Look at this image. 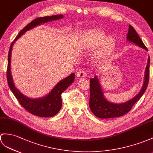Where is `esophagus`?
<instances>
[{
	"mask_svg": "<svg viewBox=\"0 0 153 153\" xmlns=\"http://www.w3.org/2000/svg\"><path fill=\"white\" fill-rule=\"evenodd\" d=\"M85 75H86V74H85L84 71H80L77 73V76L79 78H84L85 76Z\"/></svg>",
	"mask_w": 153,
	"mask_h": 153,
	"instance_id": "34e87169",
	"label": "esophagus"
}]
</instances>
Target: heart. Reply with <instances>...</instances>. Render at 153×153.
I'll use <instances>...</instances> for the list:
<instances>
[{
  "label": "heart",
  "mask_w": 153,
  "mask_h": 153,
  "mask_svg": "<svg viewBox=\"0 0 153 153\" xmlns=\"http://www.w3.org/2000/svg\"><path fill=\"white\" fill-rule=\"evenodd\" d=\"M82 42L85 47H97L102 45L104 53H108L114 47V40L111 37H106L105 33L99 29L89 30L83 35Z\"/></svg>",
  "instance_id": "obj_1"
}]
</instances>
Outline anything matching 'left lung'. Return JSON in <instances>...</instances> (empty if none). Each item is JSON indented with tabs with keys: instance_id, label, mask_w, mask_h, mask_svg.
<instances>
[{
	"instance_id": "left-lung-1",
	"label": "left lung",
	"mask_w": 153,
	"mask_h": 153,
	"mask_svg": "<svg viewBox=\"0 0 153 153\" xmlns=\"http://www.w3.org/2000/svg\"><path fill=\"white\" fill-rule=\"evenodd\" d=\"M126 39L128 42L135 43L136 45L147 51V48L145 46L142 40L131 25H129ZM149 64L150 58L149 57L145 72L144 82L139 94L134 98L123 103L115 104L107 100L104 97L101 85L100 84L97 76H95L94 78L90 79L89 108L93 114L96 117L100 119H108L120 117L128 112L133 105L141 97L147 88L149 79Z\"/></svg>"
}]
</instances>
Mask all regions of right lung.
Segmentation results:
<instances>
[{
  "mask_svg": "<svg viewBox=\"0 0 153 153\" xmlns=\"http://www.w3.org/2000/svg\"><path fill=\"white\" fill-rule=\"evenodd\" d=\"M63 17H64L63 15H55V16L38 17L35 19H33L32 22L26 26L19 32L16 39H14L13 42L11 44L10 47L8 58V69H7V80H8L9 88L12 90L16 99L18 100L20 105L26 110H27L28 112L36 115V116L50 117L54 116V115L58 113V111L61 109L62 105L61 95L73 82L74 79V73H71L70 75L67 76L65 79L59 81L47 95L39 99L29 98L28 97L24 95L23 94H21L15 86L13 83L12 74H11L10 66L12 47L15 42L17 41L18 38H19L22 35L24 34L25 32L29 30L34 28L36 26L42 23L59 19H62Z\"/></svg>",
  "mask_w": 153,
  "mask_h": 153,
  "instance_id": "right-lung-1",
  "label": "right lung"
}]
</instances>
